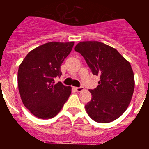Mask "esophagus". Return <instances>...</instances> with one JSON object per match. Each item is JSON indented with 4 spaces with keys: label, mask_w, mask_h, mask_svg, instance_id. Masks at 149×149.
<instances>
[{
    "label": "esophagus",
    "mask_w": 149,
    "mask_h": 149,
    "mask_svg": "<svg viewBox=\"0 0 149 149\" xmlns=\"http://www.w3.org/2000/svg\"><path fill=\"white\" fill-rule=\"evenodd\" d=\"M75 89L77 92H82L83 90H84V87H83V86H81V87H75Z\"/></svg>",
    "instance_id": "obj_1"
}]
</instances>
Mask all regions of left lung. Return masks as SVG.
Instances as JSON below:
<instances>
[{
  "label": "left lung",
  "instance_id": "obj_1",
  "mask_svg": "<svg viewBox=\"0 0 149 149\" xmlns=\"http://www.w3.org/2000/svg\"><path fill=\"white\" fill-rule=\"evenodd\" d=\"M74 50L84 56L93 74L100 77L98 86L89 90L92 99L85 106L88 115L100 123L119 118L130 104L135 86L130 63L116 49L98 41L81 42Z\"/></svg>",
  "mask_w": 149,
  "mask_h": 149
}]
</instances>
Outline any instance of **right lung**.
Segmentation results:
<instances>
[{
	"mask_svg": "<svg viewBox=\"0 0 149 149\" xmlns=\"http://www.w3.org/2000/svg\"><path fill=\"white\" fill-rule=\"evenodd\" d=\"M74 42H51L30 51L19 65L18 86L24 105L36 117L51 119L60 113L72 93L71 86L54 78L73 48Z\"/></svg>",
	"mask_w": 149,
	"mask_h": 149,
	"instance_id": "add662e5",
	"label": "right lung"
}]
</instances>
